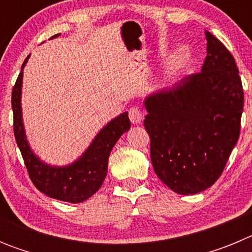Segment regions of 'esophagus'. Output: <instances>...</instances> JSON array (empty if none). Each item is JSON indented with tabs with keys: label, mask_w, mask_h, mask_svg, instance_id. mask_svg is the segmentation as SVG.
Wrapping results in <instances>:
<instances>
[{
	"label": "esophagus",
	"mask_w": 252,
	"mask_h": 252,
	"mask_svg": "<svg viewBox=\"0 0 252 252\" xmlns=\"http://www.w3.org/2000/svg\"><path fill=\"white\" fill-rule=\"evenodd\" d=\"M128 117L133 125H137L142 121V112L139 107H131L128 110Z\"/></svg>",
	"instance_id": "obj_1"
}]
</instances>
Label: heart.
Returning a JSON list of instances; mask_svg holds the SVG:
<instances>
[{
	"label": "heart",
	"instance_id": "1",
	"mask_svg": "<svg viewBox=\"0 0 252 252\" xmlns=\"http://www.w3.org/2000/svg\"><path fill=\"white\" fill-rule=\"evenodd\" d=\"M184 58H186V57H184V54H180L179 57L175 58L174 62H175V63H182V62H183V60H184Z\"/></svg>",
	"mask_w": 252,
	"mask_h": 252
}]
</instances>
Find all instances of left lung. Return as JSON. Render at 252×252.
Segmentation results:
<instances>
[{
    "mask_svg": "<svg viewBox=\"0 0 252 252\" xmlns=\"http://www.w3.org/2000/svg\"><path fill=\"white\" fill-rule=\"evenodd\" d=\"M202 70L146 98L144 126L154 170L179 194L199 193L221 177L239 140L241 77L232 54L206 31Z\"/></svg>",
    "mask_w": 252,
    "mask_h": 252,
    "instance_id": "left-lung-1",
    "label": "left lung"
}]
</instances>
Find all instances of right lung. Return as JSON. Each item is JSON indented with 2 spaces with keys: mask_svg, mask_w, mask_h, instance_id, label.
I'll use <instances>...</instances> for the list:
<instances>
[{
  "mask_svg": "<svg viewBox=\"0 0 252 252\" xmlns=\"http://www.w3.org/2000/svg\"><path fill=\"white\" fill-rule=\"evenodd\" d=\"M58 35H54V37ZM30 57V55H29ZM29 57L24 62H28ZM22 72L12 88L13 133L31 182L40 192L59 201L79 203L92 197L103 183L112 148L124 132L130 128L127 112L122 113L107 124L95 136L88 150L72 165L54 168L40 161L29 148L21 116Z\"/></svg>",
  "mask_w": 252,
  "mask_h": 252,
  "instance_id": "add662e5",
  "label": "right lung"
}]
</instances>
